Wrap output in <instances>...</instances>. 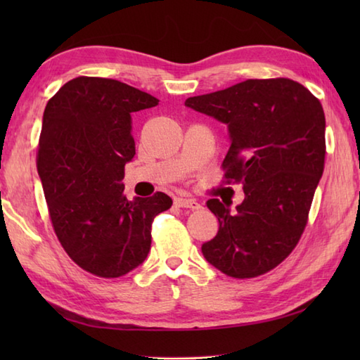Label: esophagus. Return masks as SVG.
I'll list each match as a JSON object with an SVG mask.
<instances>
[{
    "label": "esophagus",
    "mask_w": 360,
    "mask_h": 360,
    "mask_svg": "<svg viewBox=\"0 0 360 360\" xmlns=\"http://www.w3.org/2000/svg\"><path fill=\"white\" fill-rule=\"evenodd\" d=\"M174 204L179 205V207H186V209H192V210L201 209V204L196 200H192V198H176Z\"/></svg>",
    "instance_id": "1"
}]
</instances>
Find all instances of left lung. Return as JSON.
<instances>
[{
    "mask_svg": "<svg viewBox=\"0 0 360 360\" xmlns=\"http://www.w3.org/2000/svg\"><path fill=\"white\" fill-rule=\"evenodd\" d=\"M187 108L227 127V181L243 182L244 201L209 200L218 218L202 255L229 277L252 278L285 259L307 226L325 164V112L319 98L289 79H249L188 97Z\"/></svg>",
    "mask_w": 360,
    "mask_h": 360,
    "instance_id": "8db88e82",
    "label": "left lung"
}]
</instances>
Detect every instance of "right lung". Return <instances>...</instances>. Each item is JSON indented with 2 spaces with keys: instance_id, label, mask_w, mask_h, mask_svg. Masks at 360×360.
I'll return each instance as SVG.
<instances>
[{
  "instance_id": "1",
  "label": "right lung",
  "mask_w": 360,
  "mask_h": 360,
  "mask_svg": "<svg viewBox=\"0 0 360 360\" xmlns=\"http://www.w3.org/2000/svg\"><path fill=\"white\" fill-rule=\"evenodd\" d=\"M158 103L119 80L77 77L44 108L37 168L53 231L66 254L98 277L141 266L153 218L173 204L162 192L128 200L122 182L136 155L131 114Z\"/></svg>"
}]
</instances>
